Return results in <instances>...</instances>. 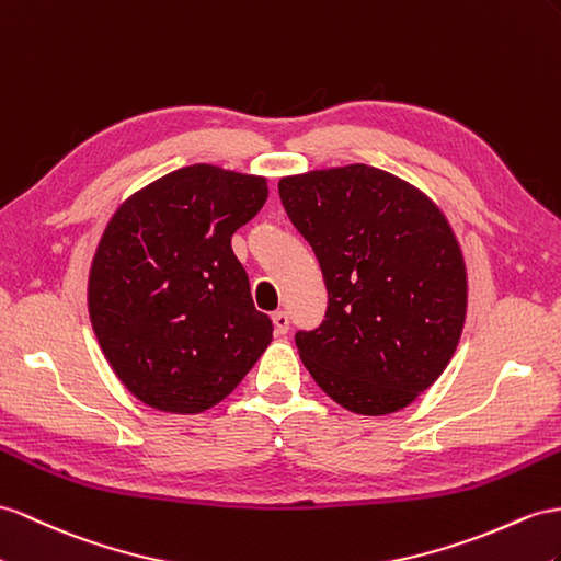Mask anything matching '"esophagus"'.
Listing matches in <instances>:
<instances>
[{"mask_svg":"<svg viewBox=\"0 0 561 561\" xmlns=\"http://www.w3.org/2000/svg\"><path fill=\"white\" fill-rule=\"evenodd\" d=\"M272 324H275V332L277 334L289 332V312H286V310L272 312Z\"/></svg>","mask_w":561,"mask_h":561,"instance_id":"esophagus-1","label":"esophagus"}]
</instances>
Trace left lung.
Wrapping results in <instances>:
<instances>
[{
  "label": "left lung",
  "mask_w": 561,
  "mask_h": 561,
  "mask_svg": "<svg viewBox=\"0 0 561 561\" xmlns=\"http://www.w3.org/2000/svg\"><path fill=\"white\" fill-rule=\"evenodd\" d=\"M286 215L329 294L296 346L320 389L351 412L408 408L448 367L467 318V267L450 222L417 186L353 163L279 180Z\"/></svg>",
  "instance_id": "left-lung-1"
}]
</instances>
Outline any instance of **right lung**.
<instances>
[{"mask_svg":"<svg viewBox=\"0 0 561 561\" xmlns=\"http://www.w3.org/2000/svg\"><path fill=\"white\" fill-rule=\"evenodd\" d=\"M267 180L196 163L144 186L108 220L90 267V320L144 405L196 414L232 393L272 341L232 234Z\"/></svg>","mask_w":561,"mask_h":561,"instance_id":"obj_1","label":"right lung"}]
</instances>
